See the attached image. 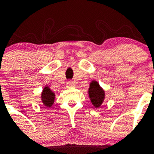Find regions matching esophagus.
<instances>
[{"label":"esophagus","instance_id":"obj_1","mask_svg":"<svg viewBox=\"0 0 154 154\" xmlns=\"http://www.w3.org/2000/svg\"><path fill=\"white\" fill-rule=\"evenodd\" d=\"M75 85V84L72 81H69V82H67V86L68 87H73Z\"/></svg>","mask_w":154,"mask_h":154}]
</instances>
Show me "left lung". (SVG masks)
Returning <instances> with one entry per match:
<instances>
[{
  "instance_id": "8db88e82",
  "label": "left lung",
  "mask_w": 154,
  "mask_h": 154,
  "mask_svg": "<svg viewBox=\"0 0 154 154\" xmlns=\"http://www.w3.org/2000/svg\"><path fill=\"white\" fill-rule=\"evenodd\" d=\"M88 93H89V97L91 101L92 105L97 109L101 107V105L105 101V92L102 87L99 85L98 82L95 80L92 81L89 84Z\"/></svg>"
}]
</instances>
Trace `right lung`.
I'll list each match as a JSON object with an SVG mask.
<instances>
[{
	"instance_id": "1",
	"label": "right lung",
	"mask_w": 154,
	"mask_h": 154,
	"mask_svg": "<svg viewBox=\"0 0 154 154\" xmlns=\"http://www.w3.org/2000/svg\"><path fill=\"white\" fill-rule=\"evenodd\" d=\"M55 94L54 92L51 90L48 85H45L44 89L42 90V93L41 94V99H42V104L45 107L50 108L53 105L54 101H55Z\"/></svg>"
}]
</instances>
